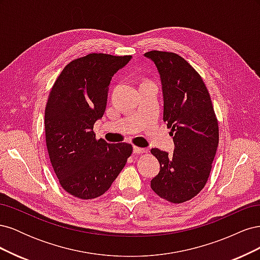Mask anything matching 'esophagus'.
Here are the masks:
<instances>
[{
  "label": "esophagus",
  "mask_w": 260,
  "mask_h": 260,
  "mask_svg": "<svg viewBox=\"0 0 260 260\" xmlns=\"http://www.w3.org/2000/svg\"><path fill=\"white\" fill-rule=\"evenodd\" d=\"M147 149L143 148V147H139V146H133V153L136 154H143L146 153Z\"/></svg>",
  "instance_id": "34e87169"
}]
</instances>
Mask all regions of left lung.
<instances>
[{"label": "left lung", "mask_w": 260, "mask_h": 260, "mask_svg": "<svg viewBox=\"0 0 260 260\" xmlns=\"http://www.w3.org/2000/svg\"><path fill=\"white\" fill-rule=\"evenodd\" d=\"M158 70L164 96V121L171 129L174 154L151 153L160 171L152 190L170 203L190 201L205 186L219 143L218 120L202 77L180 55L151 51L144 54Z\"/></svg>", "instance_id": "obj_1"}]
</instances>
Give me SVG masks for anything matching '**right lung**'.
<instances>
[{
    "mask_svg": "<svg viewBox=\"0 0 260 260\" xmlns=\"http://www.w3.org/2000/svg\"><path fill=\"white\" fill-rule=\"evenodd\" d=\"M131 59L92 53L62 69L45 106V141L54 172L66 192L81 200L103 195L132 153L129 143L95 139L112 77Z\"/></svg>",
    "mask_w": 260,
    "mask_h": 260,
    "instance_id": "right-lung-1",
    "label": "right lung"
}]
</instances>
